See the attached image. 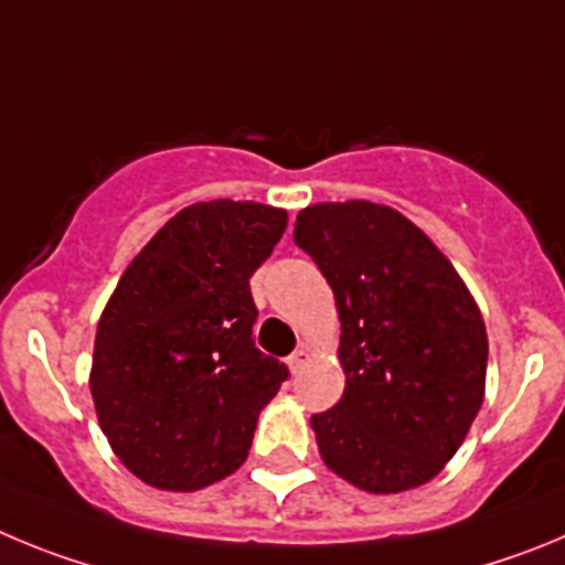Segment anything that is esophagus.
I'll use <instances>...</instances> for the list:
<instances>
[{
	"mask_svg": "<svg viewBox=\"0 0 565 565\" xmlns=\"http://www.w3.org/2000/svg\"><path fill=\"white\" fill-rule=\"evenodd\" d=\"M307 358H309V352L303 349V345H301V349H295V352L287 358L289 371H292V374H298V371L303 369V363H307Z\"/></svg>",
	"mask_w": 565,
	"mask_h": 565,
	"instance_id": "34e87169",
	"label": "esophagus"
}]
</instances>
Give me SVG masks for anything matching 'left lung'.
Here are the masks:
<instances>
[{"label": "left lung", "instance_id": "1", "mask_svg": "<svg viewBox=\"0 0 565 565\" xmlns=\"http://www.w3.org/2000/svg\"><path fill=\"white\" fill-rule=\"evenodd\" d=\"M295 245L334 292L345 391L312 416L320 459L365 492H405L454 459L484 403L487 329L445 253L394 207L320 202Z\"/></svg>", "mask_w": 565, "mask_h": 565}]
</instances>
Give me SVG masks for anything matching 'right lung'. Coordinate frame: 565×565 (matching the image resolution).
Wrapping results in <instances>:
<instances>
[{"mask_svg": "<svg viewBox=\"0 0 565 565\" xmlns=\"http://www.w3.org/2000/svg\"><path fill=\"white\" fill-rule=\"evenodd\" d=\"M287 227L258 202H196L126 267L95 334L100 430L137 479L191 492L245 465L258 414L289 377L253 343L250 276Z\"/></svg>", "mask_w": 565, "mask_h": 565, "instance_id": "obj_1", "label": "right lung"}]
</instances>
